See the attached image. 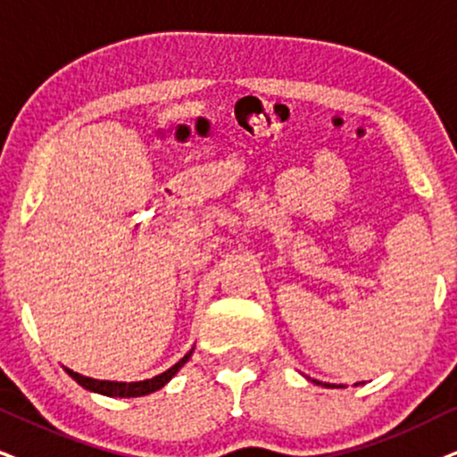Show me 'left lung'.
Masks as SVG:
<instances>
[{
	"label": "left lung",
	"instance_id": "1",
	"mask_svg": "<svg viewBox=\"0 0 457 457\" xmlns=\"http://www.w3.org/2000/svg\"><path fill=\"white\" fill-rule=\"evenodd\" d=\"M328 388H331V386H328ZM342 388H344V386H342Z\"/></svg>",
	"mask_w": 457,
	"mask_h": 457
}]
</instances>
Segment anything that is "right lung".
Wrapping results in <instances>:
<instances>
[{"instance_id":"1","label":"right lung","mask_w":457,"mask_h":457,"mask_svg":"<svg viewBox=\"0 0 457 457\" xmlns=\"http://www.w3.org/2000/svg\"><path fill=\"white\" fill-rule=\"evenodd\" d=\"M192 356V352L186 354L181 358V361L177 362L175 367H170L169 371L155 375L152 379H145V382H99V379H90V378H84V375L71 371V369H65V371L71 375V378L78 382L82 388L86 390H92V392H99V395H105V396H120V398H130V396H145V395H152V392L160 390L162 386L169 384L170 378L175 375L179 369L187 362V358Z\"/></svg>"}]
</instances>
